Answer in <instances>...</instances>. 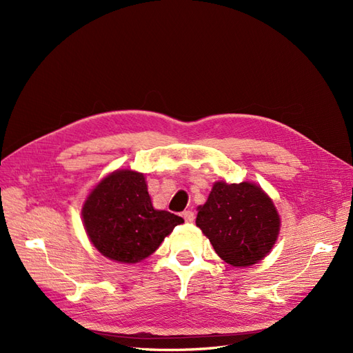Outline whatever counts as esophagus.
<instances>
[{"label": "esophagus", "mask_w": 353, "mask_h": 353, "mask_svg": "<svg viewBox=\"0 0 353 353\" xmlns=\"http://www.w3.org/2000/svg\"><path fill=\"white\" fill-rule=\"evenodd\" d=\"M183 218L185 219V222H193L194 221V212L193 210H184Z\"/></svg>", "instance_id": "1"}]
</instances>
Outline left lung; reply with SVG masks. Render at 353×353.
I'll return each mask as SVG.
<instances>
[{"label":"left lung","instance_id":"left-lung-1","mask_svg":"<svg viewBox=\"0 0 353 353\" xmlns=\"http://www.w3.org/2000/svg\"><path fill=\"white\" fill-rule=\"evenodd\" d=\"M196 223L219 258L240 268L263 259L280 231L274 203L250 183H215Z\"/></svg>","mask_w":353,"mask_h":353}]
</instances>
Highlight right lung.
Segmentation results:
<instances>
[{"label":"right lung","instance_id":"1","mask_svg":"<svg viewBox=\"0 0 353 353\" xmlns=\"http://www.w3.org/2000/svg\"><path fill=\"white\" fill-rule=\"evenodd\" d=\"M91 243L105 258L135 263L150 256L184 219L156 210L143 174L116 170L92 190L82 209Z\"/></svg>","mask_w":353,"mask_h":353}]
</instances>
